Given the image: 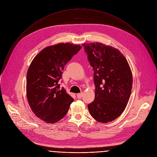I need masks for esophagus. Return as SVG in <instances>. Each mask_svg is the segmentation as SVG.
Masks as SVG:
<instances>
[{
  "label": "esophagus",
  "mask_w": 157,
  "mask_h": 157,
  "mask_svg": "<svg viewBox=\"0 0 157 157\" xmlns=\"http://www.w3.org/2000/svg\"><path fill=\"white\" fill-rule=\"evenodd\" d=\"M82 96H83V93H78L77 94V97L78 99H81Z\"/></svg>",
  "instance_id": "34e87169"
}]
</instances>
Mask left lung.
I'll list each match as a JSON object with an SVG mask.
<instances>
[{
    "instance_id": "left-lung-1",
    "label": "left lung",
    "mask_w": 157,
    "mask_h": 157,
    "mask_svg": "<svg viewBox=\"0 0 157 157\" xmlns=\"http://www.w3.org/2000/svg\"><path fill=\"white\" fill-rule=\"evenodd\" d=\"M94 70L95 98L88 105L97 121L111 122L124 111L131 94L133 77L130 67L118 49L101 43L82 44Z\"/></svg>"
}]
</instances>
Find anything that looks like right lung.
Returning <instances> with one entry per match:
<instances>
[{"label": "right lung", "instance_id": "add662e5", "mask_svg": "<svg viewBox=\"0 0 157 157\" xmlns=\"http://www.w3.org/2000/svg\"><path fill=\"white\" fill-rule=\"evenodd\" d=\"M81 49L80 45L58 43L43 49L30 63L27 73V101L33 113L46 123L61 119L74 101L58 83L64 66Z\"/></svg>", "mask_w": 157, "mask_h": 157}]
</instances>
